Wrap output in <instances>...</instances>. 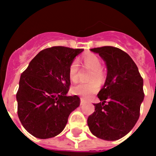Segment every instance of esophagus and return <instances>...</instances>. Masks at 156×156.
<instances>
[{"mask_svg":"<svg viewBox=\"0 0 156 156\" xmlns=\"http://www.w3.org/2000/svg\"><path fill=\"white\" fill-rule=\"evenodd\" d=\"M85 103H86V101H85V99H83V98H81V103H80V104H81V105H84V104H85Z\"/></svg>","mask_w":156,"mask_h":156,"instance_id":"1","label":"esophagus"}]
</instances>
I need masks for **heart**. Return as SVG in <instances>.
<instances>
[{"label": "heart", "mask_w": 156, "mask_h": 156, "mask_svg": "<svg viewBox=\"0 0 156 156\" xmlns=\"http://www.w3.org/2000/svg\"><path fill=\"white\" fill-rule=\"evenodd\" d=\"M84 66L91 70L89 80L93 81L88 83H79L72 87L71 91L73 94L79 95L82 98H88L91 94L97 92L99 88V84L105 80V74L101 70V62L100 58L94 54H87L82 58ZM68 76L73 82L77 81L78 78V62L74 61L70 65L68 68Z\"/></svg>", "instance_id": "heart-1"}]
</instances>
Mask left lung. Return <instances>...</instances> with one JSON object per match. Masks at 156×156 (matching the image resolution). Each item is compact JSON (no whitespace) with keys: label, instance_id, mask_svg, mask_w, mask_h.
Masks as SVG:
<instances>
[{"label":"left lung","instance_id":"left-lung-1","mask_svg":"<svg viewBox=\"0 0 156 156\" xmlns=\"http://www.w3.org/2000/svg\"><path fill=\"white\" fill-rule=\"evenodd\" d=\"M90 51L105 62L107 76L98 94L101 102L94 104L88 126L96 137L118 140L127 135L139 119L145 96L143 79L132 58L121 49L105 46Z\"/></svg>","mask_w":156,"mask_h":156}]
</instances>
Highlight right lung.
<instances>
[{
	"instance_id": "add662e5",
	"label": "right lung",
	"mask_w": 156,
	"mask_h": 156,
	"mask_svg": "<svg viewBox=\"0 0 156 156\" xmlns=\"http://www.w3.org/2000/svg\"><path fill=\"white\" fill-rule=\"evenodd\" d=\"M84 49L56 46L42 50L21 74L16 94L17 115L33 136L46 139L59 135L69 115L80 105L78 96H68V68Z\"/></svg>"
}]
</instances>
